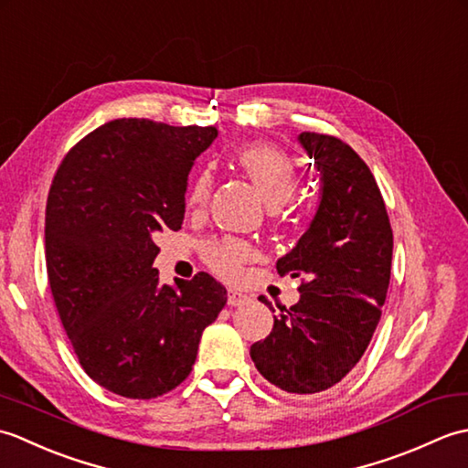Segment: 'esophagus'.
<instances>
[{
	"mask_svg": "<svg viewBox=\"0 0 468 468\" xmlns=\"http://www.w3.org/2000/svg\"><path fill=\"white\" fill-rule=\"evenodd\" d=\"M247 302H251V297L239 292V290H229L227 293V303L231 307H239V305H245Z\"/></svg>",
	"mask_w": 468,
	"mask_h": 468,
	"instance_id": "obj_1",
	"label": "esophagus"
}]
</instances>
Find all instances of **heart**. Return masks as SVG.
Listing matches in <instances>:
<instances>
[{
	"label": "heart",
	"instance_id": "b5f03b06",
	"mask_svg": "<svg viewBox=\"0 0 468 468\" xmlns=\"http://www.w3.org/2000/svg\"><path fill=\"white\" fill-rule=\"evenodd\" d=\"M235 165L251 178L260 188L265 203L271 211L280 213L282 205L290 201L300 186V171L292 156H287L280 148L267 143H247L233 153ZM213 173L208 168H201L191 178L186 188V205L201 207L211 195ZM201 257L205 265L215 275L233 282L243 273V267L253 261L255 250L250 241L239 237H218L208 239L201 247Z\"/></svg>",
	"mask_w": 468,
	"mask_h": 468
}]
</instances>
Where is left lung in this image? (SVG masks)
I'll list each match as a JSON object with an SVG mask.
<instances>
[{"label": "left lung", "instance_id": "8db88e82", "mask_svg": "<svg viewBox=\"0 0 468 468\" xmlns=\"http://www.w3.org/2000/svg\"><path fill=\"white\" fill-rule=\"evenodd\" d=\"M300 143L322 175V201L277 273L302 277V295L280 305L271 334L250 354L267 382L312 396L340 382L372 340L390 283L392 227L372 171L350 144L317 133H302ZM260 302L271 310L265 295Z\"/></svg>", "mask_w": 468, "mask_h": 468}]
</instances>
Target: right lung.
Here are the masks:
<instances>
[{
	"label": "right lung",
	"mask_w": 468,
	"mask_h": 468,
	"mask_svg": "<svg viewBox=\"0 0 468 468\" xmlns=\"http://www.w3.org/2000/svg\"><path fill=\"white\" fill-rule=\"evenodd\" d=\"M215 126L118 118L69 148L46 205V270L84 372L124 399L151 400L191 374L227 303L211 275L158 283L156 235L178 231L195 158Z\"/></svg>",
	"instance_id": "add662e5"
}]
</instances>
